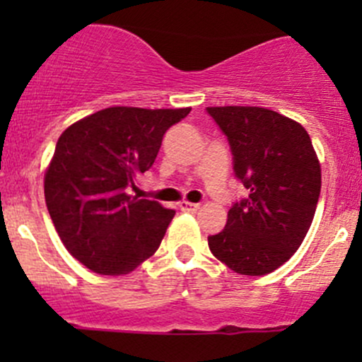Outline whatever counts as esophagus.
I'll return each mask as SVG.
<instances>
[{"label":"esophagus","mask_w":362,"mask_h":362,"mask_svg":"<svg viewBox=\"0 0 362 362\" xmlns=\"http://www.w3.org/2000/svg\"><path fill=\"white\" fill-rule=\"evenodd\" d=\"M180 210L182 211H191V214H194V211L199 210V204L198 203H191V202H182L180 204Z\"/></svg>","instance_id":"esophagus-1"}]
</instances>
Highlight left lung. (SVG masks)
<instances>
[{
  "label": "left lung",
  "mask_w": 362,
  "mask_h": 362,
  "mask_svg": "<svg viewBox=\"0 0 362 362\" xmlns=\"http://www.w3.org/2000/svg\"><path fill=\"white\" fill-rule=\"evenodd\" d=\"M228 136L236 178L249 196L208 236L211 254L240 275H266L305 240L320 196V164L301 124L259 107H208Z\"/></svg>",
  "instance_id": "left-lung-1"
}]
</instances>
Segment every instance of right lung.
Here are the masks:
<instances>
[{"mask_svg":"<svg viewBox=\"0 0 362 362\" xmlns=\"http://www.w3.org/2000/svg\"><path fill=\"white\" fill-rule=\"evenodd\" d=\"M191 108L112 107L71 124L45 173V202L69 254L101 275H126L159 249L175 210L129 196L164 133Z\"/></svg>","mask_w":362,"mask_h":362,"instance_id":"right-lung-1","label":"right lung"}]
</instances>
